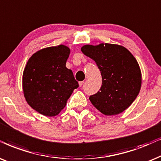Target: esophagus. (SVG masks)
<instances>
[{
	"mask_svg": "<svg viewBox=\"0 0 161 161\" xmlns=\"http://www.w3.org/2000/svg\"><path fill=\"white\" fill-rule=\"evenodd\" d=\"M83 85V81H80V82H79V86L81 87Z\"/></svg>",
	"mask_w": 161,
	"mask_h": 161,
	"instance_id": "esophagus-1",
	"label": "esophagus"
}]
</instances>
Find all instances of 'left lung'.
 I'll use <instances>...</instances> for the list:
<instances>
[{
    "label": "left lung",
    "instance_id": "obj_1",
    "mask_svg": "<svg viewBox=\"0 0 161 161\" xmlns=\"http://www.w3.org/2000/svg\"><path fill=\"white\" fill-rule=\"evenodd\" d=\"M81 52L95 60L102 76L100 91L89 97L92 105L105 115H116L129 108L141 88L138 63L126 48L101 43L84 45Z\"/></svg>",
    "mask_w": 161,
    "mask_h": 161
}]
</instances>
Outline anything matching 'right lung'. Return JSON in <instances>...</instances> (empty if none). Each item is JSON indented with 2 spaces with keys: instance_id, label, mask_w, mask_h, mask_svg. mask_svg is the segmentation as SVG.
<instances>
[{
  "instance_id": "right-lung-1",
  "label": "right lung",
  "mask_w": 161,
  "mask_h": 161,
  "mask_svg": "<svg viewBox=\"0 0 161 161\" xmlns=\"http://www.w3.org/2000/svg\"><path fill=\"white\" fill-rule=\"evenodd\" d=\"M70 54L60 44L40 49L31 56L23 72L22 86L27 103L47 117H55L64 109L78 81L66 67Z\"/></svg>"
}]
</instances>
